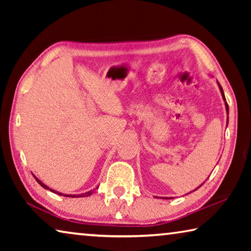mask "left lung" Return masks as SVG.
I'll list each match as a JSON object with an SVG mask.
<instances>
[{"instance_id": "8db88e82", "label": "left lung", "mask_w": 251, "mask_h": 251, "mask_svg": "<svg viewBox=\"0 0 251 251\" xmlns=\"http://www.w3.org/2000/svg\"><path fill=\"white\" fill-rule=\"evenodd\" d=\"M217 84H218V86H219V90H220V93H222L223 100H225V105H226V110H227V114H229V107H228V104H227V101H226V97H225V94H224L223 87H222V86H220V84H219V82H217ZM227 125H228V118H227ZM202 184H203V182H202ZM202 184H201V185H202ZM201 186H198L196 189H198V188H199V187H201ZM196 189H195V190H196ZM156 198H157V197H156ZM164 199H165V198H164ZM166 199H168V198H166ZM169 199H171V198H169Z\"/></svg>"}]
</instances>
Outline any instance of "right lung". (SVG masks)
Masks as SVG:
<instances>
[{"label": "right lung", "mask_w": 251, "mask_h": 251, "mask_svg": "<svg viewBox=\"0 0 251 251\" xmlns=\"http://www.w3.org/2000/svg\"><path fill=\"white\" fill-rule=\"evenodd\" d=\"M34 176V175H33ZM34 178H35L36 179V181L39 182V184L43 187V188H45V189H50V192H53V193H55V194H57V195H59V196H65V197H87V196H90V195H92L93 194V190H91V192H87V193H84V194H80V195H77V196H76V195H65V194H62V193H58V192H56V190H53V189H50L49 186H46L44 182H42L39 178L37 177H35L34 176Z\"/></svg>", "instance_id": "obj_1"}]
</instances>
